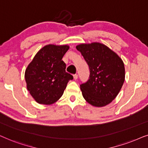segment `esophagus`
Returning a JSON list of instances; mask_svg holds the SVG:
<instances>
[{
	"label": "esophagus",
	"mask_w": 148,
	"mask_h": 148,
	"mask_svg": "<svg viewBox=\"0 0 148 148\" xmlns=\"http://www.w3.org/2000/svg\"><path fill=\"white\" fill-rule=\"evenodd\" d=\"M73 77H74V80H77L78 79V75H77V74H74V75L73 76Z\"/></svg>",
	"instance_id": "esophagus-1"
}]
</instances>
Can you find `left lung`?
I'll return each instance as SVG.
<instances>
[{"mask_svg":"<svg viewBox=\"0 0 148 148\" xmlns=\"http://www.w3.org/2000/svg\"><path fill=\"white\" fill-rule=\"evenodd\" d=\"M76 49L81 53L90 70L89 79L80 86L84 99L95 107L108 105L116 97L125 81L123 60L99 42L78 45Z\"/></svg>","mask_w":148,"mask_h":148,"instance_id":"obj_1","label":"left lung"}]
</instances>
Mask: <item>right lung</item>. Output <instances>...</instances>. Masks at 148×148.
<instances>
[{
	"mask_svg": "<svg viewBox=\"0 0 148 148\" xmlns=\"http://www.w3.org/2000/svg\"><path fill=\"white\" fill-rule=\"evenodd\" d=\"M68 45H47L38 51L25 72L27 89L37 103L51 105L60 99L73 76L62 60Z\"/></svg>",
	"mask_w": 148,
	"mask_h": 148,
	"instance_id": "right-lung-1",
	"label": "right lung"
}]
</instances>
